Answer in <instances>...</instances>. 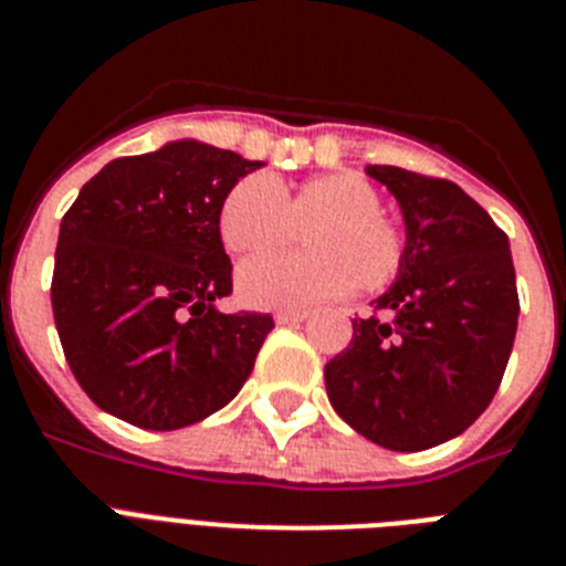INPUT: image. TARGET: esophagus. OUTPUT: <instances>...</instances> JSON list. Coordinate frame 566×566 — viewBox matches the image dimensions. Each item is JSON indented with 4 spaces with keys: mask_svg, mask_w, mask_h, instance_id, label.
I'll use <instances>...</instances> for the list:
<instances>
[{
    "mask_svg": "<svg viewBox=\"0 0 566 566\" xmlns=\"http://www.w3.org/2000/svg\"><path fill=\"white\" fill-rule=\"evenodd\" d=\"M303 319H306V312H300V308H280V312L274 314V323H277V326H297Z\"/></svg>",
    "mask_w": 566,
    "mask_h": 566,
    "instance_id": "34e87169",
    "label": "esophagus"
}]
</instances>
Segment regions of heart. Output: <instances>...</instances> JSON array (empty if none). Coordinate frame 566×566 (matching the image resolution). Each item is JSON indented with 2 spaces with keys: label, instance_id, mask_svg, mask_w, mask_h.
I'll return each instance as SVG.
<instances>
[{
  "label": "heart",
  "instance_id": "1",
  "mask_svg": "<svg viewBox=\"0 0 566 566\" xmlns=\"http://www.w3.org/2000/svg\"><path fill=\"white\" fill-rule=\"evenodd\" d=\"M377 187L357 172L308 178L297 189L266 175L240 178L218 212V232L234 258L283 249L294 232L303 254L249 260L238 297L254 308H303L352 292H379L402 269V234L382 212Z\"/></svg>",
  "mask_w": 566,
  "mask_h": 566
}]
</instances>
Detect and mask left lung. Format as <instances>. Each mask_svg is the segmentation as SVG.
I'll list each match as a JSON object with an SVG mask.
<instances>
[{
    "instance_id": "left-lung-1",
    "label": "left lung",
    "mask_w": 566,
    "mask_h": 566,
    "mask_svg": "<svg viewBox=\"0 0 566 566\" xmlns=\"http://www.w3.org/2000/svg\"><path fill=\"white\" fill-rule=\"evenodd\" d=\"M397 198V280L326 365L334 411L388 451L459 437L499 391L518 326L510 240L462 187L402 167H365Z\"/></svg>"
}]
</instances>
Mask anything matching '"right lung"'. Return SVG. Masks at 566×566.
<instances>
[{"mask_svg":"<svg viewBox=\"0 0 566 566\" xmlns=\"http://www.w3.org/2000/svg\"><path fill=\"white\" fill-rule=\"evenodd\" d=\"M260 167L181 138L109 161L67 209L50 300L70 371L102 411L175 431L238 397L274 323L214 306L232 292L218 212Z\"/></svg>","mask_w":566,"mask_h":566,"instance_id":"add662e5","label":"right lung"}]
</instances>
